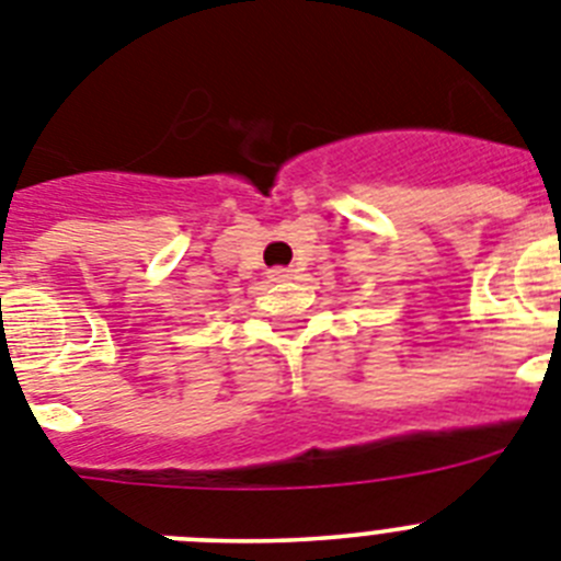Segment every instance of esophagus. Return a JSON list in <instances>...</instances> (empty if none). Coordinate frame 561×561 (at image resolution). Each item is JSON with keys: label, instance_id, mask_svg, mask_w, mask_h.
<instances>
[{"label": "esophagus", "instance_id": "34e87169", "mask_svg": "<svg viewBox=\"0 0 561 561\" xmlns=\"http://www.w3.org/2000/svg\"><path fill=\"white\" fill-rule=\"evenodd\" d=\"M266 277H270L272 284H284V280L291 277V270H286V266H272V270L266 272Z\"/></svg>", "mask_w": 561, "mask_h": 561}]
</instances>
